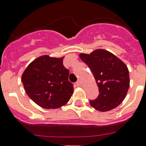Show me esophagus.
I'll list each match as a JSON object with an SVG mask.
<instances>
[{"instance_id":"obj_1","label":"esophagus","mask_w":146,"mask_h":146,"mask_svg":"<svg viewBox=\"0 0 146 146\" xmlns=\"http://www.w3.org/2000/svg\"><path fill=\"white\" fill-rule=\"evenodd\" d=\"M81 85H82L81 80H78V81L76 82V86H81Z\"/></svg>"}]
</instances>
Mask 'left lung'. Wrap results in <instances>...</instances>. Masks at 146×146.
<instances>
[{
    "instance_id": "left-lung-1",
    "label": "left lung",
    "mask_w": 146,
    "mask_h": 146,
    "mask_svg": "<svg viewBox=\"0 0 146 146\" xmlns=\"http://www.w3.org/2000/svg\"><path fill=\"white\" fill-rule=\"evenodd\" d=\"M88 66L99 88V95L90 100L92 107L106 112L117 107L124 100L130 86L129 71L120 59L104 49H97L91 54H79Z\"/></svg>"
}]
</instances>
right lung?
Listing matches in <instances>:
<instances>
[{"instance_id": "add662e5", "label": "right lung", "mask_w": 146, "mask_h": 146, "mask_svg": "<svg viewBox=\"0 0 146 146\" xmlns=\"http://www.w3.org/2000/svg\"><path fill=\"white\" fill-rule=\"evenodd\" d=\"M70 71L63 65V58L39 57L24 71L22 82L28 96L44 109H58L65 105L73 93L68 81Z\"/></svg>"}]
</instances>
